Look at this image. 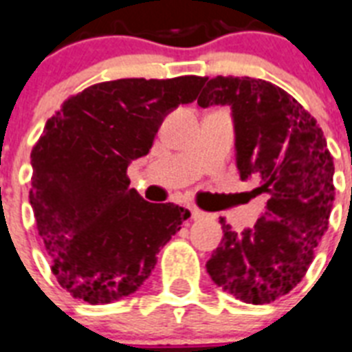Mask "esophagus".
<instances>
[{
    "mask_svg": "<svg viewBox=\"0 0 352 352\" xmlns=\"http://www.w3.org/2000/svg\"><path fill=\"white\" fill-rule=\"evenodd\" d=\"M188 210H190L191 219H193V221H199V219H204V211L199 210V208H197V206L190 204V206H188Z\"/></svg>",
    "mask_w": 352,
    "mask_h": 352,
    "instance_id": "esophagus-1",
    "label": "esophagus"
}]
</instances>
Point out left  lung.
Wrapping results in <instances>:
<instances>
[{"mask_svg":"<svg viewBox=\"0 0 352 352\" xmlns=\"http://www.w3.org/2000/svg\"><path fill=\"white\" fill-rule=\"evenodd\" d=\"M199 107L230 104L235 121L236 168L256 177L264 215L253 230L231 231L208 260V273L245 304H270L304 278L329 226L334 164L324 131L295 97L264 79L217 76Z\"/></svg>","mask_w":352,"mask_h":352,"instance_id":"left-lung-1","label":"left lung"}]
</instances>
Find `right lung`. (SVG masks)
<instances>
[{"label":"right lung","mask_w":352,"mask_h":352,"mask_svg":"<svg viewBox=\"0 0 352 352\" xmlns=\"http://www.w3.org/2000/svg\"><path fill=\"white\" fill-rule=\"evenodd\" d=\"M206 77H130L70 96L32 148V204L50 270L63 289L110 304L141 287L157 253L190 211L151 204L126 175L146 155L164 117L193 102Z\"/></svg>","instance_id":"add662e5"}]
</instances>
